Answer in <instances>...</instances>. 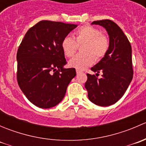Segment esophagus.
<instances>
[{
	"mask_svg": "<svg viewBox=\"0 0 146 146\" xmlns=\"http://www.w3.org/2000/svg\"><path fill=\"white\" fill-rule=\"evenodd\" d=\"M76 73H77V74L78 75L79 73H80V70H76Z\"/></svg>",
	"mask_w": 146,
	"mask_h": 146,
	"instance_id": "1",
	"label": "esophagus"
}]
</instances>
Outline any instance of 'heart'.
I'll list each match as a JSON object with an SVG mask.
<instances>
[{
	"label": "heart",
	"mask_w": 146,
	"mask_h": 146,
	"mask_svg": "<svg viewBox=\"0 0 146 146\" xmlns=\"http://www.w3.org/2000/svg\"><path fill=\"white\" fill-rule=\"evenodd\" d=\"M74 39L66 36L61 42V48L64 55L70 58L76 54L78 45L84 44L81 51L69 61V66L77 70H83L95 61L104 57L110 47V42L105 35L96 27L82 26L73 32Z\"/></svg>",
	"instance_id": "b5f03b06"
}]
</instances>
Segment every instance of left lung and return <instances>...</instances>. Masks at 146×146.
Segmentation results:
<instances>
[{"label": "left lung", "mask_w": 146, "mask_h": 146, "mask_svg": "<svg viewBox=\"0 0 146 146\" xmlns=\"http://www.w3.org/2000/svg\"><path fill=\"white\" fill-rule=\"evenodd\" d=\"M92 25L105 28L110 36V47L100 62L91 68L94 72H102V78L88 73L85 87L90 100L107 107L122 98L133 79L131 46L121 29L111 20H98Z\"/></svg>", "instance_id": "obj_1"}]
</instances>
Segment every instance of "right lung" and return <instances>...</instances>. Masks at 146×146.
<instances>
[{
  "label": "right lung",
  "instance_id": "1",
  "mask_svg": "<svg viewBox=\"0 0 146 146\" xmlns=\"http://www.w3.org/2000/svg\"><path fill=\"white\" fill-rule=\"evenodd\" d=\"M77 25L42 20L25 35L17 53V79L26 98L40 108H51L64 98L76 76L67 64L61 42Z\"/></svg>",
  "mask_w": 146,
  "mask_h": 146
}]
</instances>
